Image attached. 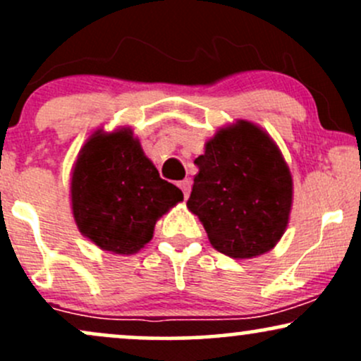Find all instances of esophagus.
<instances>
[{
	"instance_id": "obj_1",
	"label": "esophagus",
	"mask_w": 361,
	"mask_h": 361,
	"mask_svg": "<svg viewBox=\"0 0 361 361\" xmlns=\"http://www.w3.org/2000/svg\"><path fill=\"white\" fill-rule=\"evenodd\" d=\"M178 186H180L181 192H183V197L188 198L190 190H192V181H190V180H183V181H180V183H178Z\"/></svg>"
}]
</instances>
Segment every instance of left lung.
<instances>
[{
  "label": "left lung",
  "instance_id": "left-lung-1",
  "mask_svg": "<svg viewBox=\"0 0 361 361\" xmlns=\"http://www.w3.org/2000/svg\"><path fill=\"white\" fill-rule=\"evenodd\" d=\"M195 164L186 205L210 244L231 258L270 251L288 224L292 176L267 132L246 120L221 128Z\"/></svg>",
  "mask_w": 361,
  "mask_h": 361
}]
</instances>
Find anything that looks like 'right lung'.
<instances>
[{
  "label": "right lung",
  "instance_id": "right-lung-1",
  "mask_svg": "<svg viewBox=\"0 0 361 361\" xmlns=\"http://www.w3.org/2000/svg\"><path fill=\"white\" fill-rule=\"evenodd\" d=\"M183 200L159 176L128 128L97 134L78 156L71 180L74 221L102 250L132 255L151 241L156 221Z\"/></svg>",
  "mask_w": 361,
  "mask_h": 361
}]
</instances>
